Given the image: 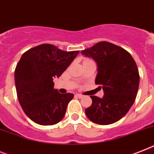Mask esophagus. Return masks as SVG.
<instances>
[{
  "label": "esophagus",
  "instance_id": "esophagus-1",
  "mask_svg": "<svg viewBox=\"0 0 154 154\" xmlns=\"http://www.w3.org/2000/svg\"><path fill=\"white\" fill-rule=\"evenodd\" d=\"M76 96L78 97V98H80V99H81V98H83L84 95H81V94H76Z\"/></svg>",
  "mask_w": 154,
  "mask_h": 154
}]
</instances>
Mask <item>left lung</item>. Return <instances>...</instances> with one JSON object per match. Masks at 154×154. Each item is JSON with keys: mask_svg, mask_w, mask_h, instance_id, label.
Here are the masks:
<instances>
[{"mask_svg": "<svg viewBox=\"0 0 154 154\" xmlns=\"http://www.w3.org/2000/svg\"><path fill=\"white\" fill-rule=\"evenodd\" d=\"M81 54L96 62L95 84L102 85L104 91L102 99L91 96L92 104L85 109L88 118L101 125L117 122L128 112L136 98L139 73L135 60L123 48L107 41L99 42Z\"/></svg>", "mask_w": 154, "mask_h": 154, "instance_id": "8db88e82", "label": "left lung"}]
</instances>
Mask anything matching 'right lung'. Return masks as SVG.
<instances>
[{"label":"right lung","instance_id":"add662e5","mask_svg":"<svg viewBox=\"0 0 154 154\" xmlns=\"http://www.w3.org/2000/svg\"><path fill=\"white\" fill-rule=\"evenodd\" d=\"M78 53L43 44L23 54L15 69V88L22 109L33 122L53 125L63 118L74 95L54 89L53 78L60 77Z\"/></svg>","mask_w":154,"mask_h":154}]
</instances>
